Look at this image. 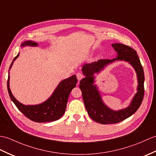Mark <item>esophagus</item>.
<instances>
[{"mask_svg":"<svg viewBox=\"0 0 156 156\" xmlns=\"http://www.w3.org/2000/svg\"><path fill=\"white\" fill-rule=\"evenodd\" d=\"M76 77H77V79L78 81H80L81 80L84 78V75H83L82 73H81V72H78V73L76 74Z\"/></svg>","mask_w":156,"mask_h":156,"instance_id":"esophagus-1","label":"esophagus"}]
</instances>
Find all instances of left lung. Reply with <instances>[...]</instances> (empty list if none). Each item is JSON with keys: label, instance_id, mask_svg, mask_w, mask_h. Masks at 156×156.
Returning <instances> with one entry per match:
<instances>
[{"label": "left lung", "instance_id": "obj_1", "mask_svg": "<svg viewBox=\"0 0 156 156\" xmlns=\"http://www.w3.org/2000/svg\"><path fill=\"white\" fill-rule=\"evenodd\" d=\"M112 46L118 54L117 58L112 60L101 59L84 64L82 71L86 77L80 82V88L88 115L93 120L102 124H116L131 116L140 108L144 96V69L136 51L131 47L119 43L112 44ZM115 60L128 61L135 69L139 82L138 92L130 106L118 111H114L106 106L101 100L96 86L93 84L94 73H98L107 64Z\"/></svg>", "mask_w": 156, "mask_h": 156}]
</instances>
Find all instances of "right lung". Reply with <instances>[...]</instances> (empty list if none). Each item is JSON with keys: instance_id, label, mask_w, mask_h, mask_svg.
Wrapping results in <instances>:
<instances>
[{"instance_id": "1", "label": "right lung", "mask_w": 156, "mask_h": 156, "mask_svg": "<svg viewBox=\"0 0 156 156\" xmlns=\"http://www.w3.org/2000/svg\"><path fill=\"white\" fill-rule=\"evenodd\" d=\"M25 46H37L38 44L35 42L28 41L21 44L22 47ZM19 56V54H18V55L13 59L9 69L12 67L14 61ZM77 82L78 80L76 75L63 80L58 85L52 95L44 102L38 105H24L20 103L13 96L9 88V75L7 81V88L10 99L25 116L36 122H48L56 121L62 116L66 110L68 96L72 90L76 86Z\"/></svg>"}]
</instances>
